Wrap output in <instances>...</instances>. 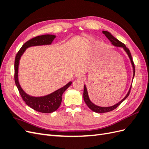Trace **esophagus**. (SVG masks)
Listing matches in <instances>:
<instances>
[{"instance_id": "obj_1", "label": "esophagus", "mask_w": 149, "mask_h": 149, "mask_svg": "<svg viewBox=\"0 0 149 149\" xmlns=\"http://www.w3.org/2000/svg\"><path fill=\"white\" fill-rule=\"evenodd\" d=\"M77 78H78V79H82V80L84 79V76L82 74L77 75Z\"/></svg>"}]
</instances>
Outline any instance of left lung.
I'll return each mask as SVG.
<instances>
[{
    "mask_svg": "<svg viewBox=\"0 0 149 149\" xmlns=\"http://www.w3.org/2000/svg\"><path fill=\"white\" fill-rule=\"evenodd\" d=\"M102 33L106 35V37L109 39V41L111 42V43L115 47H122L123 48V49H124V51L127 53V54L128 55L129 57V59L130 60V62H131V64L132 65V68H133V71H134V74H133V78L134 77V75H135V66H134V63L133 62L132 60V58L131 56V54H130V52L129 51V49L125 47V45L122 43L121 42H120L119 40H118L117 38H116L114 37H113L109 31H102ZM131 87L132 86H130L129 91L127 93V94H126V96L120 102H119L118 103H117L116 104L114 105V106H109V107H101V106H96V104H94V103H93L91 100H89V97L88 96V91H87V89L86 87V85H84V93H83V98H84V101L85 102V103L86 104V105L89 107V108L90 109H91L93 111L95 112H97V113H104V112H110L111 111H113L114 109H115L116 108L118 107L120 104L123 102L126 98H127L129 94H130V89H131Z\"/></svg>",
    "mask_w": 149,
    "mask_h": 149,
    "instance_id": "left-lung-1",
    "label": "left lung"
}]
</instances>
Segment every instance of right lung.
I'll use <instances>...</instances> for the list:
<instances>
[{
	"mask_svg": "<svg viewBox=\"0 0 149 149\" xmlns=\"http://www.w3.org/2000/svg\"><path fill=\"white\" fill-rule=\"evenodd\" d=\"M55 37L56 36L53 35H43L29 40V41L23 45L20 50L18 52L15 60L14 79L15 84L18 89H19L20 96L25 102L26 105L32 108L33 109L40 112H43V113H51V112L55 111L58 109L61 103L63 94L68 88V87L70 86L72 83L71 81L69 82L63 87L60 88L51 94H48L47 96L41 97L31 96L25 93L19 83L18 71H19V61L21 56L23 55L26 48L33 46L50 45Z\"/></svg>",
	"mask_w": 149,
	"mask_h": 149,
	"instance_id": "1",
	"label": "right lung"
}]
</instances>
